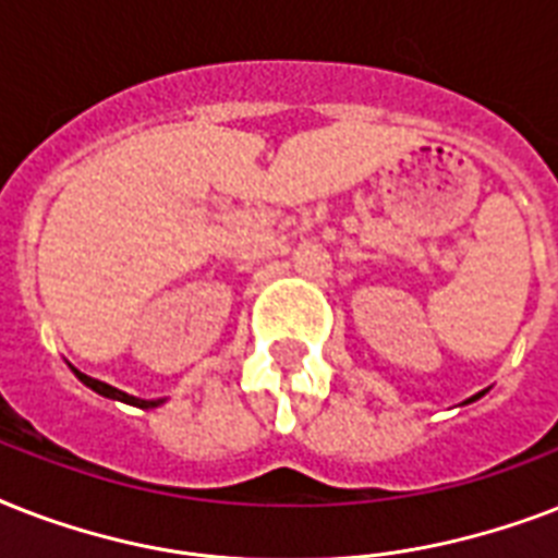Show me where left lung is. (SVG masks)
<instances>
[{
  "mask_svg": "<svg viewBox=\"0 0 558 558\" xmlns=\"http://www.w3.org/2000/svg\"><path fill=\"white\" fill-rule=\"evenodd\" d=\"M477 397H481V393H475V397H472V399H469V402H475V399H477Z\"/></svg>",
  "mask_w": 558,
  "mask_h": 558,
  "instance_id": "left-lung-1",
  "label": "left lung"
}]
</instances>
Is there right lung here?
<instances>
[{"label": "right lung", "instance_id": "add662e5", "mask_svg": "<svg viewBox=\"0 0 558 558\" xmlns=\"http://www.w3.org/2000/svg\"><path fill=\"white\" fill-rule=\"evenodd\" d=\"M74 371V367H72ZM74 376L86 385V388H92L95 393H100V397H109V399H118V402H126V405H138V408H156L161 405L165 399H138V397H130V393H124V390L112 388V385H107V381L100 379H92V376H86V373L74 371Z\"/></svg>", "mask_w": 558, "mask_h": 558}]
</instances>
